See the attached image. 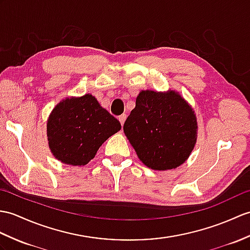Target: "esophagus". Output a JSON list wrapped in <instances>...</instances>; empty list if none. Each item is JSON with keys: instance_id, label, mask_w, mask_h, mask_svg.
<instances>
[{"instance_id": "1", "label": "esophagus", "mask_w": 250, "mask_h": 250, "mask_svg": "<svg viewBox=\"0 0 250 250\" xmlns=\"http://www.w3.org/2000/svg\"><path fill=\"white\" fill-rule=\"evenodd\" d=\"M119 121H120V124H121V125H124V124H125V119H126V116L124 114V115H120L119 116Z\"/></svg>"}]
</instances>
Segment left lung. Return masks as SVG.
Returning a JSON list of instances; mask_svg holds the SVG:
<instances>
[{
  "mask_svg": "<svg viewBox=\"0 0 250 250\" xmlns=\"http://www.w3.org/2000/svg\"><path fill=\"white\" fill-rule=\"evenodd\" d=\"M197 129L193 108L175 90H142L124 125L138 159L154 170L182 165L195 147Z\"/></svg>",
  "mask_w": 250,
  "mask_h": 250,
  "instance_id": "left-lung-1",
  "label": "left lung"
}]
</instances>
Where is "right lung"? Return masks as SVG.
I'll return each mask as SVG.
<instances>
[{"mask_svg":"<svg viewBox=\"0 0 250 250\" xmlns=\"http://www.w3.org/2000/svg\"><path fill=\"white\" fill-rule=\"evenodd\" d=\"M120 129L119 121L89 94L63 99L46 123L51 152L62 163L72 166L86 165Z\"/></svg>","mask_w":250,"mask_h":250,"instance_id":"add662e5","label":"right lung"}]
</instances>
